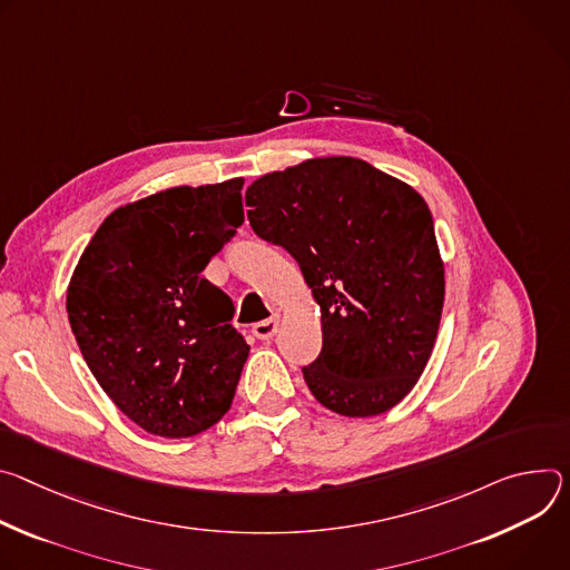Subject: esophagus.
I'll return each mask as SVG.
<instances>
[{
    "label": "esophagus",
    "mask_w": 570,
    "mask_h": 570,
    "mask_svg": "<svg viewBox=\"0 0 570 570\" xmlns=\"http://www.w3.org/2000/svg\"><path fill=\"white\" fill-rule=\"evenodd\" d=\"M278 328H281V320L272 317V320L253 324V335H256L258 340H272L278 333Z\"/></svg>",
    "instance_id": "obj_1"
}]
</instances>
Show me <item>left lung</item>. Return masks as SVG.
<instances>
[{
  "mask_svg": "<svg viewBox=\"0 0 570 570\" xmlns=\"http://www.w3.org/2000/svg\"><path fill=\"white\" fill-rule=\"evenodd\" d=\"M248 224L298 263L322 307L324 346L303 377L344 416L392 410L432 353L444 265L416 189L337 156L272 171L246 189Z\"/></svg>",
  "mask_w": 570,
  "mask_h": 570,
  "instance_id": "obj_1",
  "label": "left lung"
}]
</instances>
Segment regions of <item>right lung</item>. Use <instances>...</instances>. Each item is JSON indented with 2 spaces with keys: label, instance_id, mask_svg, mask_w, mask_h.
Segmentation results:
<instances>
[{
  "label": "right lung",
  "instance_id": "add662e5",
  "mask_svg": "<svg viewBox=\"0 0 570 570\" xmlns=\"http://www.w3.org/2000/svg\"><path fill=\"white\" fill-rule=\"evenodd\" d=\"M242 185H180L117 208L70 281L86 364L151 434L195 436L230 410L248 344L230 326V296L202 272L244 222Z\"/></svg>",
  "mask_w": 570,
  "mask_h": 570
}]
</instances>
